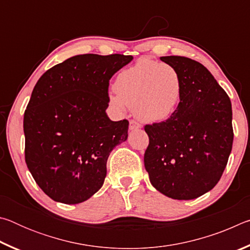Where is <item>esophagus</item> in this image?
Wrapping results in <instances>:
<instances>
[{
  "instance_id": "obj_1",
  "label": "esophagus",
  "mask_w": 250,
  "mask_h": 250,
  "mask_svg": "<svg viewBox=\"0 0 250 250\" xmlns=\"http://www.w3.org/2000/svg\"><path fill=\"white\" fill-rule=\"evenodd\" d=\"M141 128V125L139 124V122L134 121V120H131L130 121V125H129V129L130 130H137V129H140Z\"/></svg>"
}]
</instances>
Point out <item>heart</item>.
Returning a JSON list of instances; mask_svg holds the SVG:
<instances>
[{
	"instance_id": "obj_1",
	"label": "heart",
	"mask_w": 250,
	"mask_h": 250,
	"mask_svg": "<svg viewBox=\"0 0 250 250\" xmlns=\"http://www.w3.org/2000/svg\"><path fill=\"white\" fill-rule=\"evenodd\" d=\"M117 94L109 100L125 111L135 108V115L146 122H161L170 118L180 104L183 82L174 66L141 58L117 76Z\"/></svg>"
}]
</instances>
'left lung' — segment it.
Returning <instances> with one entry per match:
<instances>
[{
	"label": "left lung",
	"instance_id": "1",
	"mask_svg": "<svg viewBox=\"0 0 250 250\" xmlns=\"http://www.w3.org/2000/svg\"><path fill=\"white\" fill-rule=\"evenodd\" d=\"M179 71L183 91L167 120L146 125L145 167L150 182L173 200H194L221 180L231 152V104L208 69L191 58L160 57Z\"/></svg>",
	"mask_w": 250,
	"mask_h": 250
}]
</instances>
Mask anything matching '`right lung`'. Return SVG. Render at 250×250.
<instances>
[{
  "label": "right lung",
  "mask_w": 250,
  "mask_h": 250,
  "mask_svg": "<svg viewBox=\"0 0 250 250\" xmlns=\"http://www.w3.org/2000/svg\"><path fill=\"white\" fill-rule=\"evenodd\" d=\"M132 56L84 54L52 67L34 87L24 113L25 162L55 202L78 204L101 188L113 147L128 139V120L112 121L109 80Z\"/></svg>",
  "instance_id": "obj_1"
}]
</instances>
